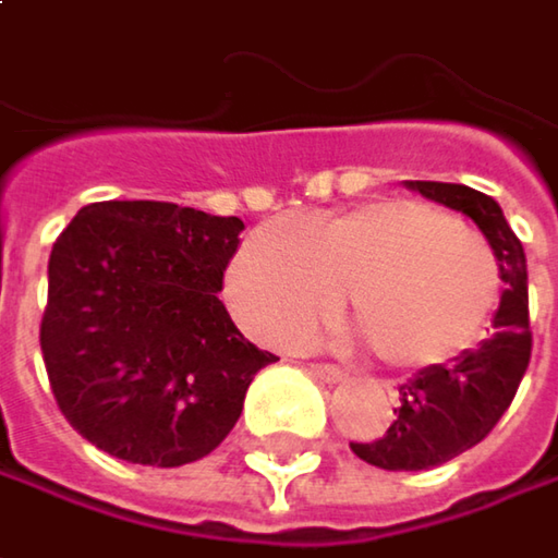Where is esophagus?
<instances>
[{"instance_id": "34e87169", "label": "esophagus", "mask_w": 558, "mask_h": 558, "mask_svg": "<svg viewBox=\"0 0 558 558\" xmlns=\"http://www.w3.org/2000/svg\"><path fill=\"white\" fill-rule=\"evenodd\" d=\"M307 371H311V376L323 379V383H342L345 379V374L339 367H332V364H307Z\"/></svg>"}]
</instances>
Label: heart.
I'll return each instance as SVG.
<instances>
[{"label":"heart","instance_id":"obj_1","mask_svg":"<svg viewBox=\"0 0 558 558\" xmlns=\"http://www.w3.org/2000/svg\"><path fill=\"white\" fill-rule=\"evenodd\" d=\"M238 320L266 342L304 339L345 292L349 314L392 371L439 367L468 351L499 304L489 241L446 209L383 197L251 229L229 264Z\"/></svg>","mask_w":558,"mask_h":558}]
</instances>
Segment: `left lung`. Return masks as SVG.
Returning <instances> with one entry per match:
<instances>
[{"instance_id": "1", "label": "left lung", "mask_w": 558, "mask_h": 558, "mask_svg": "<svg viewBox=\"0 0 558 558\" xmlns=\"http://www.w3.org/2000/svg\"><path fill=\"white\" fill-rule=\"evenodd\" d=\"M433 204L459 209L489 241L502 298L493 317V336L477 349L461 351L452 364L424 367L399 386L392 427L374 442H351V452L383 471H427L477 446L506 414L531 361L527 329V260L502 207L468 187L446 182H404Z\"/></svg>"}]
</instances>
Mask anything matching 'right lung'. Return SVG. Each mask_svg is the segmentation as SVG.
<instances>
[{
  "label": "right lung",
  "instance_id": "add662e5",
  "mask_svg": "<svg viewBox=\"0 0 558 558\" xmlns=\"http://www.w3.org/2000/svg\"><path fill=\"white\" fill-rule=\"evenodd\" d=\"M244 222L159 201L77 209L49 254L40 349L52 396L97 449L154 468L209 456L279 361L219 301Z\"/></svg>",
  "mask_w": 558,
  "mask_h": 558
}]
</instances>
